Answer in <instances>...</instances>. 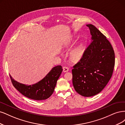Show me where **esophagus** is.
Masks as SVG:
<instances>
[{
	"label": "esophagus",
	"instance_id": "esophagus-1",
	"mask_svg": "<svg viewBox=\"0 0 125 125\" xmlns=\"http://www.w3.org/2000/svg\"><path fill=\"white\" fill-rule=\"evenodd\" d=\"M63 70L64 72H68V70H69V68H68L67 66H64L63 67Z\"/></svg>",
	"mask_w": 125,
	"mask_h": 125
}]
</instances>
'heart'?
Here are the masks:
<instances>
[{"mask_svg":"<svg viewBox=\"0 0 125 125\" xmlns=\"http://www.w3.org/2000/svg\"><path fill=\"white\" fill-rule=\"evenodd\" d=\"M71 41H69L66 42L65 45L66 46H68L71 43ZM84 51V46L83 43L79 44V45L76 47L74 49L72 50L70 53V59L72 61L77 62L81 59L83 57Z\"/></svg>","mask_w":125,"mask_h":125,"instance_id":"b5f03b06","label":"heart"}]
</instances>
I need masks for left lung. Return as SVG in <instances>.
Returning <instances> with one entry per match:
<instances>
[{"label":"left lung","mask_w":125,"mask_h":125,"mask_svg":"<svg viewBox=\"0 0 125 125\" xmlns=\"http://www.w3.org/2000/svg\"><path fill=\"white\" fill-rule=\"evenodd\" d=\"M92 42L72 70L73 84L79 94L90 97L98 94L111 79L115 53L106 37L92 24H87Z\"/></svg>","instance_id":"1"}]
</instances>
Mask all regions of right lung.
<instances>
[{"mask_svg": "<svg viewBox=\"0 0 125 125\" xmlns=\"http://www.w3.org/2000/svg\"><path fill=\"white\" fill-rule=\"evenodd\" d=\"M63 69L61 65L53 67L41 81L31 85L20 83L10 77L13 86L26 97L35 100H43L49 98L54 92L57 80Z\"/></svg>", "mask_w": 125, "mask_h": 125, "instance_id": "right-lung-1", "label": "right lung"}]
</instances>
